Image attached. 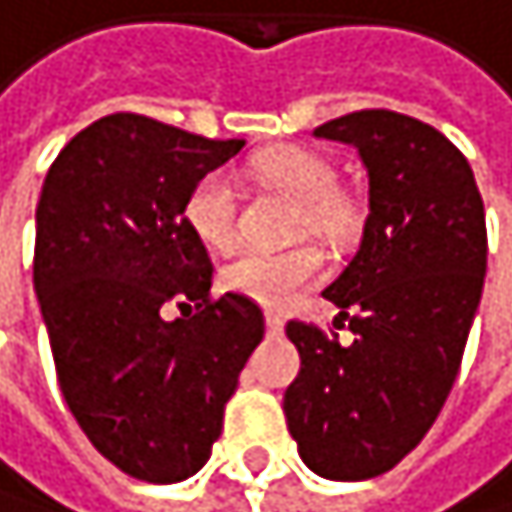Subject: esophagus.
<instances>
[{
    "mask_svg": "<svg viewBox=\"0 0 512 512\" xmlns=\"http://www.w3.org/2000/svg\"><path fill=\"white\" fill-rule=\"evenodd\" d=\"M282 326H286V323H282L279 314H267V335H273V339H276V335H282Z\"/></svg>",
    "mask_w": 512,
    "mask_h": 512,
    "instance_id": "1",
    "label": "esophagus"
}]
</instances>
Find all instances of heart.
Here are the masks:
<instances>
[{
	"label": "heart",
	"instance_id": "1",
	"mask_svg": "<svg viewBox=\"0 0 512 512\" xmlns=\"http://www.w3.org/2000/svg\"><path fill=\"white\" fill-rule=\"evenodd\" d=\"M251 170L264 186L298 198L295 233L335 239L351 226V205L332 192L335 167L320 152L282 145L254 158ZM183 223L205 248L226 251L236 242V189L223 170L201 173L189 186L183 198ZM320 273L323 251L301 242L286 251H242L230 264H223L220 282L226 292L282 311L304 289H311Z\"/></svg>",
	"mask_w": 512,
	"mask_h": 512
}]
</instances>
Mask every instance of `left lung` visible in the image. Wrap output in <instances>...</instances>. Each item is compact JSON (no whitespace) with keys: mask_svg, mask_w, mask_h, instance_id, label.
Returning <instances> with one entry per match:
<instances>
[{"mask_svg":"<svg viewBox=\"0 0 512 512\" xmlns=\"http://www.w3.org/2000/svg\"><path fill=\"white\" fill-rule=\"evenodd\" d=\"M314 136L357 149L370 214L354 261L323 292L354 342L289 320L301 373L282 410L317 476L360 482L420 445L451 395L485 282V205L463 152L416 117L354 111Z\"/></svg>","mask_w":512,"mask_h":512,"instance_id":"obj_1","label":"left lung"}]
</instances>
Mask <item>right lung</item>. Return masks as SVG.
Listing matches in <instances>:
<instances>
[{
    "mask_svg": "<svg viewBox=\"0 0 512 512\" xmlns=\"http://www.w3.org/2000/svg\"><path fill=\"white\" fill-rule=\"evenodd\" d=\"M242 145L108 114L58 152L36 205L33 289L61 395L92 448L142 482L208 463L264 339L258 304L211 295L208 248L183 223L189 186Z\"/></svg>",
    "mask_w": 512,
    "mask_h": 512,
    "instance_id": "obj_1",
    "label": "right lung"
}]
</instances>
